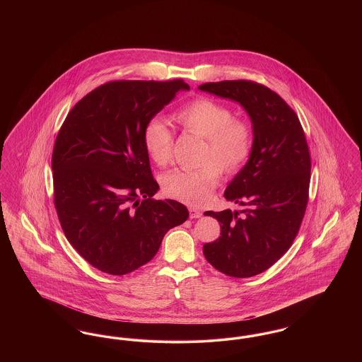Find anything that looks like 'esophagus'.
<instances>
[{
    "instance_id": "obj_1",
    "label": "esophagus",
    "mask_w": 362,
    "mask_h": 362,
    "mask_svg": "<svg viewBox=\"0 0 362 362\" xmlns=\"http://www.w3.org/2000/svg\"><path fill=\"white\" fill-rule=\"evenodd\" d=\"M189 218H199L202 217V213L198 210V209H194V207H189Z\"/></svg>"
}]
</instances>
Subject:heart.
I'll return each mask as SVG.
<instances>
[{"label": "heart", "mask_w": 362, "mask_h": 362, "mask_svg": "<svg viewBox=\"0 0 362 362\" xmlns=\"http://www.w3.org/2000/svg\"><path fill=\"white\" fill-rule=\"evenodd\" d=\"M186 132L206 138L199 170H176L163 179L164 192L191 206L204 205L211 191L218 185L220 170L225 173L239 171L252 149V132L240 119H233V112L225 104L213 99H195L173 115ZM144 145L153 163L164 167L173 157V133L160 118L149 122L144 130ZM216 162L218 165H213Z\"/></svg>", "instance_id": "b5f03b06"}]
</instances>
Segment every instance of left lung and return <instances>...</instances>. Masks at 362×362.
I'll list each match as a JSON object with an SVG mask.
<instances>
[{
  "instance_id": "8db88e82",
  "label": "left lung",
  "mask_w": 362,
  "mask_h": 362,
  "mask_svg": "<svg viewBox=\"0 0 362 362\" xmlns=\"http://www.w3.org/2000/svg\"><path fill=\"white\" fill-rule=\"evenodd\" d=\"M198 89L240 104L254 136L248 161L224 192L226 201L245 209L205 213L221 223V236L204 245V255L226 276H257L289 250L305 213L310 157L304 130L292 108L267 86L238 80Z\"/></svg>"
}]
</instances>
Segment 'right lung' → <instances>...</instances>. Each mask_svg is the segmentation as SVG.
<instances>
[{"mask_svg": "<svg viewBox=\"0 0 362 362\" xmlns=\"http://www.w3.org/2000/svg\"><path fill=\"white\" fill-rule=\"evenodd\" d=\"M183 80L111 81L76 104L52 152L54 204L73 248L98 270L123 276L155 257L164 235L189 218L158 191L144 145L146 124Z\"/></svg>", "mask_w": 362, "mask_h": 362, "instance_id": "add662e5", "label": "right lung"}]
</instances>
